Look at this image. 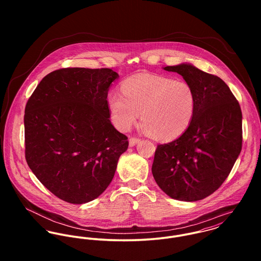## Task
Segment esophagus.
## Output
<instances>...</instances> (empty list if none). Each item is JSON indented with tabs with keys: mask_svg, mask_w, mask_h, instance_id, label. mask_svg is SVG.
Masks as SVG:
<instances>
[{
	"mask_svg": "<svg viewBox=\"0 0 261 261\" xmlns=\"http://www.w3.org/2000/svg\"><path fill=\"white\" fill-rule=\"evenodd\" d=\"M140 141H141V140H140V139H138V138H130V139H129V141H128L129 147H134V146H136Z\"/></svg>",
	"mask_w": 261,
	"mask_h": 261,
	"instance_id": "esophagus-1",
	"label": "esophagus"
}]
</instances>
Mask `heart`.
<instances>
[{"label":"heart","mask_w":261,"mask_h":261,"mask_svg":"<svg viewBox=\"0 0 261 261\" xmlns=\"http://www.w3.org/2000/svg\"><path fill=\"white\" fill-rule=\"evenodd\" d=\"M120 91L122 96L108 97L112 121L119 129L129 128L141 112L142 125L149 135L169 141L180 137L193 120L197 99L186 80L140 73L125 79Z\"/></svg>","instance_id":"1"}]
</instances>
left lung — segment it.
<instances>
[{"label":"left lung","mask_w":261,"mask_h":261,"mask_svg":"<svg viewBox=\"0 0 261 261\" xmlns=\"http://www.w3.org/2000/svg\"><path fill=\"white\" fill-rule=\"evenodd\" d=\"M189 82L196 111L185 133L158 145L151 173L171 198L194 202L213 194L230 174L242 148V112L221 78L191 64L167 66Z\"/></svg>","instance_id":"obj_1"}]
</instances>
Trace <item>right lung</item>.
Instances as JSON below:
<instances>
[{
    "instance_id": "add662e5",
    "label": "right lung",
    "mask_w": 261,
    "mask_h": 261,
    "mask_svg": "<svg viewBox=\"0 0 261 261\" xmlns=\"http://www.w3.org/2000/svg\"><path fill=\"white\" fill-rule=\"evenodd\" d=\"M110 68H62L46 75L25 108V156L38 180L59 199L83 204L114 176L127 137L112 125Z\"/></svg>"
}]
</instances>
